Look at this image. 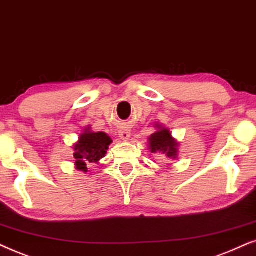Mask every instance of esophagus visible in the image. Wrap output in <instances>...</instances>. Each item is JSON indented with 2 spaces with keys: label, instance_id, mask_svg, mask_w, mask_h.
<instances>
[{
  "label": "esophagus",
  "instance_id": "esophagus-1",
  "mask_svg": "<svg viewBox=\"0 0 256 256\" xmlns=\"http://www.w3.org/2000/svg\"><path fill=\"white\" fill-rule=\"evenodd\" d=\"M119 137L122 140H128V138L131 137V132L128 130H120L119 131Z\"/></svg>",
  "mask_w": 256,
  "mask_h": 256
}]
</instances>
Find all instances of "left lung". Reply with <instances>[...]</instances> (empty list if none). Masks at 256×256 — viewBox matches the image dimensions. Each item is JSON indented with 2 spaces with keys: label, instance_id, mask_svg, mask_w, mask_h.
<instances>
[{
  "label": "left lung",
  "instance_id": "1",
  "mask_svg": "<svg viewBox=\"0 0 256 256\" xmlns=\"http://www.w3.org/2000/svg\"><path fill=\"white\" fill-rule=\"evenodd\" d=\"M158 131L151 134L148 138L150 150L152 153H162L165 154L168 159H176L178 156V142L172 137L168 128L156 125Z\"/></svg>",
  "mask_w": 256,
  "mask_h": 256
}]
</instances>
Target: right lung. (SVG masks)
I'll list each match as a JSON object with an SVG mask.
<instances>
[{"mask_svg":"<svg viewBox=\"0 0 256 256\" xmlns=\"http://www.w3.org/2000/svg\"><path fill=\"white\" fill-rule=\"evenodd\" d=\"M112 139L104 132H92L85 128L80 140L74 145V158L76 160V168L86 172L88 162H98L104 158Z\"/></svg>","mask_w":256,"mask_h":256,"instance_id":"obj_1","label":"right lung"}]
</instances>
